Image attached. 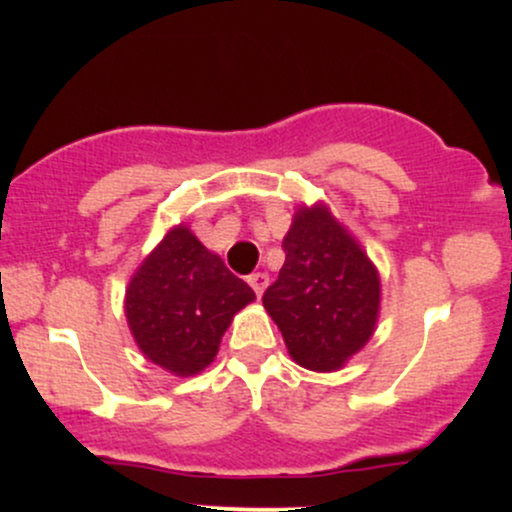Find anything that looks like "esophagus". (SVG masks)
<instances>
[{
    "mask_svg": "<svg viewBox=\"0 0 512 512\" xmlns=\"http://www.w3.org/2000/svg\"><path fill=\"white\" fill-rule=\"evenodd\" d=\"M248 284L252 286V291L257 293V298L262 296V291L267 289V284H269V276L267 274H262V272H257V274H250L248 276Z\"/></svg>",
    "mask_w": 512,
    "mask_h": 512,
    "instance_id": "1",
    "label": "esophagus"
}]
</instances>
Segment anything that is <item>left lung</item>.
Masks as SVG:
<instances>
[{"label": "left lung", "mask_w": 512, "mask_h": 512, "mask_svg": "<svg viewBox=\"0 0 512 512\" xmlns=\"http://www.w3.org/2000/svg\"><path fill=\"white\" fill-rule=\"evenodd\" d=\"M286 262L262 303L298 366L330 373L375 332L380 276L325 204L301 207L284 238Z\"/></svg>", "instance_id": "obj_1"}]
</instances>
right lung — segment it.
Returning a JSON list of instances; mask_svg holds the SVG:
<instances>
[{
  "label": "right lung",
  "instance_id": "1",
  "mask_svg": "<svg viewBox=\"0 0 512 512\" xmlns=\"http://www.w3.org/2000/svg\"><path fill=\"white\" fill-rule=\"evenodd\" d=\"M252 301L255 291L180 223L134 272L125 315L142 354L187 378L214 361L233 315Z\"/></svg>",
  "mask_w": 512,
  "mask_h": 512
}]
</instances>
